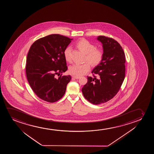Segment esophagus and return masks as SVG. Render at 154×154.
Instances as JSON below:
<instances>
[{"instance_id": "1", "label": "esophagus", "mask_w": 154, "mask_h": 154, "mask_svg": "<svg viewBox=\"0 0 154 154\" xmlns=\"http://www.w3.org/2000/svg\"><path fill=\"white\" fill-rule=\"evenodd\" d=\"M72 77L73 78H75V79H78L79 78H80V77H78V76H72Z\"/></svg>"}]
</instances>
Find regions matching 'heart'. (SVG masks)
Masks as SVG:
<instances>
[{
    "mask_svg": "<svg viewBox=\"0 0 154 154\" xmlns=\"http://www.w3.org/2000/svg\"><path fill=\"white\" fill-rule=\"evenodd\" d=\"M77 46L80 51L86 54L85 60L89 61L83 63H75L69 68L70 74L80 77L86 74L89 70L91 68L90 63L92 65L97 66L101 63L103 57V51L101 49L96 48L95 44L85 39L79 40L77 43ZM71 51V47L67 46L63 51L64 57L68 62L72 61Z\"/></svg>",
    "mask_w": 154,
    "mask_h": 154,
    "instance_id": "heart-1",
    "label": "heart"
}]
</instances>
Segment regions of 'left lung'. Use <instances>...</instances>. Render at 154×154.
Returning a JSON list of instances; mask_svg holds the SVG:
<instances>
[{
    "label": "left lung",
    "mask_w": 154,
    "mask_h": 154,
    "mask_svg": "<svg viewBox=\"0 0 154 154\" xmlns=\"http://www.w3.org/2000/svg\"><path fill=\"white\" fill-rule=\"evenodd\" d=\"M97 39L103 44V58L91 72L93 77L87 76L88 82L82 88L85 98L94 105L112 99L119 91L125 77L126 58L120 45L106 36H98Z\"/></svg>",
    "instance_id": "8db88e82"
}]
</instances>
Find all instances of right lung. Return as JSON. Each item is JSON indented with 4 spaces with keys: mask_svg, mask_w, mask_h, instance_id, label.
Instances as JSON below:
<instances>
[{
    "mask_svg": "<svg viewBox=\"0 0 154 154\" xmlns=\"http://www.w3.org/2000/svg\"><path fill=\"white\" fill-rule=\"evenodd\" d=\"M72 40L52 34L38 39L30 48L26 60V76L34 93L44 101L54 103L65 94L72 77L62 76L68 68L63 51Z\"/></svg>",
    "mask_w": 154,
    "mask_h": 154,
    "instance_id": "obj_1",
    "label": "right lung"
}]
</instances>
